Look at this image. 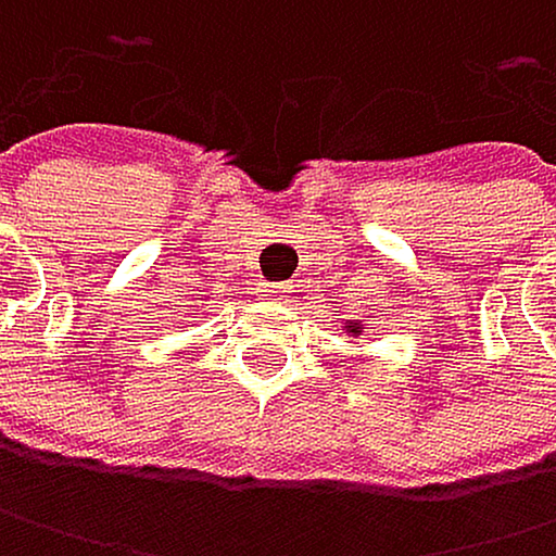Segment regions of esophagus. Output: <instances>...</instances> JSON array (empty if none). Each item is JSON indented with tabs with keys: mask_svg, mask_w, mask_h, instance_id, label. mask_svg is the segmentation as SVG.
<instances>
[{
	"mask_svg": "<svg viewBox=\"0 0 556 556\" xmlns=\"http://www.w3.org/2000/svg\"><path fill=\"white\" fill-rule=\"evenodd\" d=\"M290 293V287L287 283H260L255 287V296H260V301H283V296Z\"/></svg>",
	"mask_w": 556,
	"mask_h": 556,
	"instance_id": "obj_1",
	"label": "esophagus"
}]
</instances>
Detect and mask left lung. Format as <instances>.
Wrapping results in <instances>:
<instances>
[{"label": "left lung", "mask_w": 556, "mask_h": 556, "mask_svg": "<svg viewBox=\"0 0 556 556\" xmlns=\"http://www.w3.org/2000/svg\"><path fill=\"white\" fill-rule=\"evenodd\" d=\"M345 328H349V334H358V325H352V320H349V325H345Z\"/></svg>", "instance_id": "1"}]
</instances>
